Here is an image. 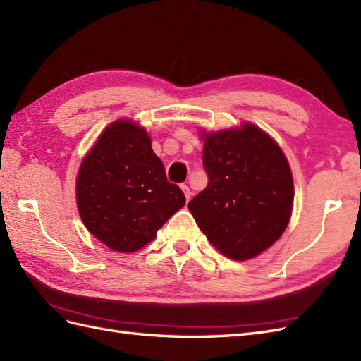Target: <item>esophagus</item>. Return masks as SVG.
Here are the masks:
<instances>
[{"label":"esophagus","mask_w":361,"mask_h":361,"mask_svg":"<svg viewBox=\"0 0 361 361\" xmlns=\"http://www.w3.org/2000/svg\"><path fill=\"white\" fill-rule=\"evenodd\" d=\"M180 188H182V191H183V195H185V197H187V200L191 197V191H190V188H188V185L187 183H182L180 185Z\"/></svg>","instance_id":"1"}]
</instances>
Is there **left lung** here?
Masks as SVG:
<instances>
[{
	"label": "left lung",
	"instance_id": "obj_1",
	"mask_svg": "<svg viewBox=\"0 0 361 361\" xmlns=\"http://www.w3.org/2000/svg\"><path fill=\"white\" fill-rule=\"evenodd\" d=\"M208 185L188 204L208 240L224 256H259L286 230L294 200L283 152L252 124L205 135Z\"/></svg>",
	"mask_w": 361,
	"mask_h": 361
}]
</instances>
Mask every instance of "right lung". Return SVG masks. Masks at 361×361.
<instances>
[{"label":"right lung","instance_id":"right-lung-1","mask_svg":"<svg viewBox=\"0 0 361 361\" xmlns=\"http://www.w3.org/2000/svg\"><path fill=\"white\" fill-rule=\"evenodd\" d=\"M76 202L96 239L118 252H133L154 239L185 205V196L166 180L147 131L133 122L116 121L81 164Z\"/></svg>","mask_w":361,"mask_h":361}]
</instances>
